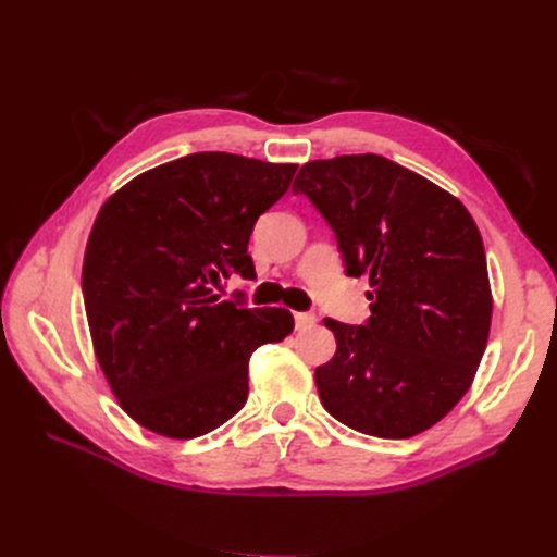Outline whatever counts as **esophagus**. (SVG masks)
<instances>
[{"instance_id":"obj_1","label":"esophagus","mask_w":557,"mask_h":557,"mask_svg":"<svg viewBox=\"0 0 557 557\" xmlns=\"http://www.w3.org/2000/svg\"><path fill=\"white\" fill-rule=\"evenodd\" d=\"M315 325V315L313 313H295V327L297 330H309Z\"/></svg>"}]
</instances>
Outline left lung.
Returning a JSON list of instances; mask_svg holds the SVG:
<instances>
[{
    "instance_id": "obj_1",
    "label": "left lung",
    "mask_w": 557,
    "mask_h": 557,
    "mask_svg": "<svg viewBox=\"0 0 557 557\" xmlns=\"http://www.w3.org/2000/svg\"><path fill=\"white\" fill-rule=\"evenodd\" d=\"M348 276H369L364 325L325 318L336 352L315 369L323 407L381 440L430 430L462 399L491 334L481 232L462 201L393 160L364 153L301 166Z\"/></svg>"
}]
</instances>
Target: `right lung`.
I'll return each mask as SVG.
<instances>
[{"instance_id":"obj_1","label":"right lung","mask_w":557,"mask_h":557,"mask_svg":"<svg viewBox=\"0 0 557 557\" xmlns=\"http://www.w3.org/2000/svg\"><path fill=\"white\" fill-rule=\"evenodd\" d=\"M297 164L193 153L125 183L99 209L83 258L92 348L137 423L195 440L239 413L248 360L295 327L288 309H250L213 290L256 278L248 239Z\"/></svg>"}]
</instances>
